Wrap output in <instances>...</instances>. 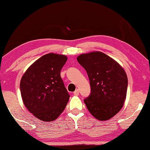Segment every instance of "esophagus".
Instances as JSON below:
<instances>
[{
	"label": "esophagus",
	"mask_w": 150,
	"mask_h": 150,
	"mask_svg": "<svg viewBox=\"0 0 150 150\" xmlns=\"http://www.w3.org/2000/svg\"><path fill=\"white\" fill-rule=\"evenodd\" d=\"M73 94H74V95H75V96L79 95V90H78V89L75 90V91L73 92Z\"/></svg>",
	"instance_id": "obj_1"
}]
</instances>
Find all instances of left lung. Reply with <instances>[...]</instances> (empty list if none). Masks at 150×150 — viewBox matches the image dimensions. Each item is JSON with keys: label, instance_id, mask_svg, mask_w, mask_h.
I'll return each mask as SVG.
<instances>
[{"label": "left lung", "instance_id": "1", "mask_svg": "<svg viewBox=\"0 0 150 150\" xmlns=\"http://www.w3.org/2000/svg\"><path fill=\"white\" fill-rule=\"evenodd\" d=\"M89 77L91 94L84 99L90 113L100 121L116 115L123 107L128 78L121 65L101 52L82 54L77 58Z\"/></svg>", "mask_w": 150, "mask_h": 150}]
</instances>
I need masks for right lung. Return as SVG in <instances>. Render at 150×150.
<instances>
[{"label":"right lung","instance_id":"right-lung-1","mask_svg":"<svg viewBox=\"0 0 150 150\" xmlns=\"http://www.w3.org/2000/svg\"><path fill=\"white\" fill-rule=\"evenodd\" d=\"M67 60L65 55H44L28 67L21 79L24 105L41 121L57 119L69 102L70 95L60 77V71Z\"/></svg>","mask_w":150,"mask_h":150}]
</instances>
